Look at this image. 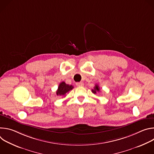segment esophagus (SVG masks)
Here are the masks:
<instances>
[{
	"label": "esophagus",
	"mask_w": 154,
	"mask_h": 154,
	"mask_svg": "<svg viewBox=\"0 0 154 154\" xmlns=\"http://www.w3.org/2000/svg\"><path fill=\"white\" fill-rule=\"evenodd\" d=\"M76 85L78 86H83V85H84V83H83V82H77V83H76Z\"/></svg>",
	"instance_id": "34e87169"
}]
</instances>
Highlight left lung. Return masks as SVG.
Returning a JSON list of instances; mask_svg holds the SVG:
<instances>
[{
	"label": "left lung",
	"instance_id": "1",
	"mask_svg": "<svg viewBox=\"0 0 154 154\" xmlns=\"http://www.w3.org/2000/svg\"><path fill=\"white\" fill-rule=\"evenodd\" d=\"M100 91V88L99 86H98V85H96L94 88V90H92V92L94 93V94H96V92H99Z\"/></svg>",
	"mask_w": 154,
	"mask_h": 154
}]
</instances>
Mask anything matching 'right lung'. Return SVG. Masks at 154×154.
<instances>
[{
	"mask_svg": "<svg viewBox=\"0 0 154 154\" xmlns=\"http://www.w3.org/2000/svg\"><path fill=\"white\" fill-rule=\"evenodd\" d=\"M72 85H69L68 84H66L64 82H62L60 83L58 87V90L57 91V95L60 96L62 97H65L66 96V94L72 90L73 88Z\"/></svg>",
	"mask_w": 154,
	"mask_h": 154,
	"instance_id": "1",
	"label": "right lung"
}]
</instances>
